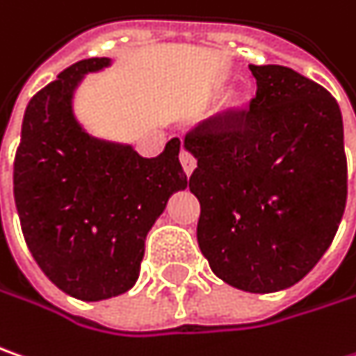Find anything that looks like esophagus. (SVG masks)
Here are the masks:
<instances>
[{
  "label": "esophagus",
  "mask_w": 356,
  "mask_h": 356,
  "mask_svg": "<svg viewBox=\"0 0 356 356\" xmlns=\"http://www.w3.org/2000/svg\"><path fill=\"white\" fill-rule=\"evenodd\" d=\"M180 164H182V168L186 172V176H190L194 172V168H196V160H194V156L186 148L180 150Z\"/></svg>",
  "instance_id": "34e87169"
}]
</instances>
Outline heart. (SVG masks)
Returning a JSON list of instances; mask_svg holds the SVG:
<instances>
[{
  "instance_id": "heart-1",
  "label": "heart",
  "mask_w": 356,
  "mask_h": 356,
  "mask_svg": "<svg viewBox=\"0 0 356 356\" xmlns=\"http://www.w3.org/2000/svg\"><path fill=\"white\" fill-rule=\"evenodd\" d=\"M244 106H246V98L242 94H238V92H232V94H228L226 99H224V114L238 116L240 112L244 110Z\"/></svg>"
}]
</instances>
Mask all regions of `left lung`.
<instances>
[{"label": "left lung", "instance_id": "1", "mask_svg": "<svg viewBox=\"0 0 356 356\" xmlns=\"http://www.w3.org/2000/svg\"><path fill=\"white\" fill-rule=\"evenodd\" d=\"M250 110L188 134L198 162V244L212 273L246 293L296 284L327 252L347 204L343 116L329 92L284 65H250Z\"/></svg>", "mask_w": 356, "mask_h": 356}]
</instances>
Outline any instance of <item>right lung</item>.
<instances>
[{"label":"right lung","mask_w":356,"mask_h":356,"mask_svg":"<svg viewBox=\"0 0 356 356\" xmlns=\"http://www.w3.org/2000/svg\"><path fill=\"white\" fill-rule=\"evenodd\" d=\"M110 65V58L81 60L29 99L13 164L31 257L60 291L86 302L132 289L150 228L170 196L188 186L178 138L160 156L142 158L132 144L81 126L76 92L88 74Z\"/></svg>","instance_id":"1"}]
</instances>
